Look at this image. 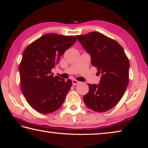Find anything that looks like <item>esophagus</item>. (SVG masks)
Masks as SVG:
<instances>
[{
	"mask_svg": "<svg viewBox=\"0 0 148 148\" xmlns=\"http://www.w3.org/2000/svg\"><path fill=\"white\" fill-rule=\"evenodd\" d=\"M79 83V82L77 81L76 79H73L72 80V84H73V86H76L77 84H78Z\"/></svg>",
	"mask_w": 148,
	"mask_h": 148,
	"instance_id": "obj_1",
	"label": "esophagus"
}]
</instances>
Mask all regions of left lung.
I'll return each instance as SVG.
<instances>
[{
	"instance_id": "left-lung-1",
	"label": "left lung",
	"mask_w": 148,
	"mask_h": 148,
	"mask_svg": "<svg viewBox=\"0 0 148 148\" xmlns=\"http://www.w3.org/2000/svg\"><path fill=\"white\" fill-rule=\"evenodd\" d=\"M77 40L91 55V64L102 74L98 85L90 84L84 101L95 112L112 109L123 96L129 84V61L117 41L98 32L77 35Z\"/></svg>"
}]
</instances>
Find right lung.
I'll list each match as a JSON object with an SVG mask.
<instances>
[{
    "instance_id": "add662e5",
    "label": "right lung",
    "mask_w": 148,
    "mask_h": 148,
    "mask_svg": "<svg viewBox=\"0 0 148 148\" xmlns=\"http://www.w3.org/2000/svg\"><path fill=\"white\" fill-rule=\"evenodd\" d=\"M76 40L74 36L46 34L25 49L19 66L21 91L30 106L40 113L53 112L64 102L72 82L53 76L51 69Z\"/></svg>"
}]
</instances>
